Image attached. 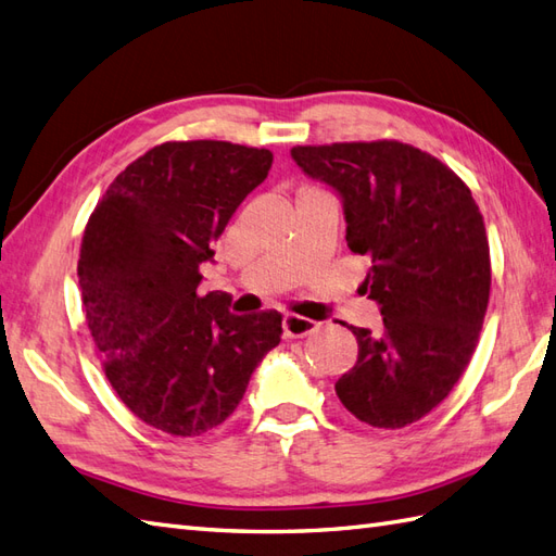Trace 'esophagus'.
<instances>
[{"instance_id": "1", "label": "esophagus", "mask_w": 556, "mask_h": 556, "mask_svg": "<svg viewBox=\"0 0 556 556\" xmlns=\"http://www.w3.org/2000/svg\"><path fill=\"white\" fill-rule=\"evenodd\" d=\"M281 327H283V337L287 339H303L307 333L315 331V321L301 315H283Z\"/></svg>"}]
</instances>
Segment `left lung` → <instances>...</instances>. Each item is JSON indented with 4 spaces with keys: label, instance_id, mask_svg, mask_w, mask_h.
<instances>
[{
    "label": "left lung",
    "instance_id": "left-lung-1",
    "mask_svg": "<svg viewBox=\"0 0 556 556\" xmlns=\"http://www.w3.org/2000/svg\"><path fill=\"white\" fill-rule=\"evenodd\" d=\"M295 165L341 199L348 249L379 331L351 327L357 363L337 381L353 417L403 429L445 400L467 369L490 295V251L469 187L403 141L295 147Z\"/></svg>",
    "mask_w": 556,
    "mask_h": 556
}]
</instances>
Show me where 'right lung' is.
I'll return each mask as SVG.
<instances>
[{"instance_id": "obj_1", "label": "right lung", "mask_w": 556, "mask_h": 556, "mask_svg": "<svg viewBox=\"0 0 556 556\" xmlns=\"http://www.w3.org/2000/svg\"><path fill=\"white\" fill-rule=\"evenodd\" d=\"M273 165L267 149L165 141L113 179L89 217L77 277L103 369L135 417L170 435L217 429L281 341V315L199 295L203 263Z\"/></svg>"}]
</instances>
